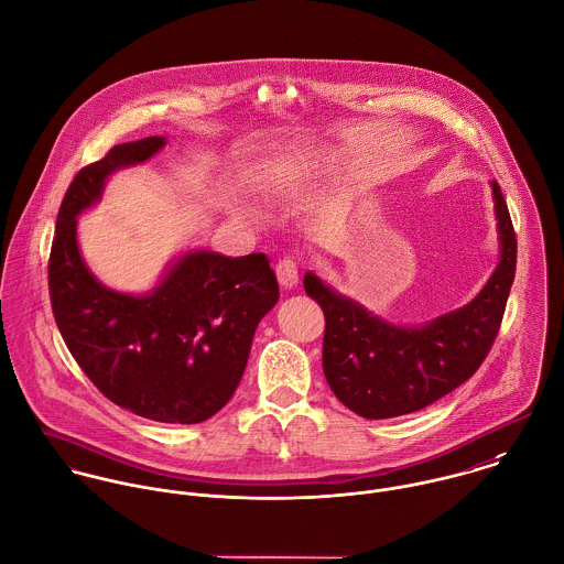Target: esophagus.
Instances as JSON below:
<instances>
[{
	"mask_svg": "<svg viewBox=\"0 0 564 564\" xmlns=\"http://www.w3.org/2000/svg\"><path fill=\"white\" fill-rule=\"evenodd\" d=\"M275 275H278V282L284 286V289H293L297 286L300 282V269H297V262L293 258H284L275 264Z\"/></svg>",
	"mask_w": 564,
	"mask_h": 564,
	"instance_id": "1",
	"label": "esophagus"
}]
</instances>
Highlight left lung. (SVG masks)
<instances>
[{
    "instance_id": "obj_1",
    "label": "left lung",
    "mask_w": 564,
    "mask_h": 564,
    "mask_svg": "<svg viewBox=\"0 0 564 564\" xmlns=\"http://www.w3.org/2000/svg\"><path fill=\"white\" fill-rule=\"evenodd\" d=\"M492 196L501 242L495 273L473 302L424 326H393L315 273L304 275L306 293L326 317V380L361 417L382 420L424 409L466 382L488 357L517 271V234L497 182Z\"/></svg>"
}]
</instances>
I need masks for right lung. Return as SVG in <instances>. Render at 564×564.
<instances>
[{
  "label": "right lung",
  "mask_w": 564,
  "mask_h": 564,
  "mask_svg": "<svg viewBox=\"0 0 564 564\" xmlns=\"http://www.w3.org/2000/svg\"><path fill=\"white\" fill-rule=\"evenodd\" d=\"M164 138L113 147L63 196L47 284L56 326L89 380L135 415L196 424L234 395L256 326L280 297L264 253H184L147 295L100 284L83 262L76 216L100 200L109 175L151 160Z\"/></svg>",
  "instance_id": "obj_1"
}]
</instances>
